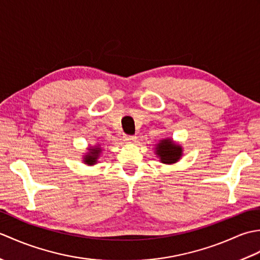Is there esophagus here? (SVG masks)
Here are the masks:
<instances>
[{"instance_id": "1", "label": "esophagus", "mask_w": 260, "mask_h": 260, "mask_svg": "<svg viewBox=\"0 0 260 260\" xmlns=\"http://www.w3.org/2000/svg\"><path fill=\"white\" fill-rule=\"evenodd\" d=\"M124 141H126L127 143H132V142L136 141V136H134V135H126L124 137Z\"/></svg>"}]
</instances>
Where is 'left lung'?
I'll return each instance as SVG.
<instances>
[{
  "instance_id": "8db88e82",
  "label": "left lung",
  "mask_w": 260,
  "mask_h": 260,
  "mask_svg": "<svg viewBox=\"0 0 260 260\" xmlns=\"http://www.w3.org/2000/svg\"><path fill=\"white\" fill-rule=\"evenodd\" d=\"M156 155L159 161L164 164H173L179 161L182 156V146L176 144L171 139H165L159 141L156 144Z\"/></svg>"
}]
</instances>
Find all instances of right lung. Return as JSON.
Instances as JSON below:
<instances>
[{"mask_svg":"<svg viewBox=\"0 0 260 260\" xmlns=\"http://www.w3.org/2000/svg\"><path fill=\"white\" fill-rule=\"evenodd\" d=\"M88 152L87 155L84 156V162L85 164L87 165H93L97 163V159L99 157V155H101L102 153V148L98 146H93V147H89L88 148Z\"/></svg>","mask_w":260,"mask_h":260,"instance_id":"obj_1","label":"right lung"}]
</instances>
